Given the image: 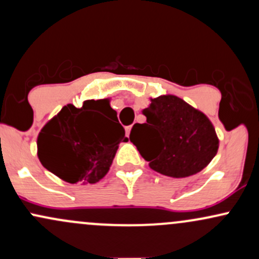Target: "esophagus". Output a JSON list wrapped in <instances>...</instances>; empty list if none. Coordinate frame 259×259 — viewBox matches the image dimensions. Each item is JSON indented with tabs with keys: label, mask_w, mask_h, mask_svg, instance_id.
<instances>
[{
	"label": "esophagus",
	"mask_w": 259,
	"mask_h": 259,
	"mask_svg": "<svg viewBox=\"0 0 259 259\" xmlns=\"http://www.w3.org/2000/svg\"><path fill=\"white\" fill-rule=\"evenodd\" d=\"M132 127H133L132 125H129V126L125 127V129H126V135H127V136L130 135V132H132Z\"/></svg>",
	"instance_id": "esophagus-1"
}]
</instances>
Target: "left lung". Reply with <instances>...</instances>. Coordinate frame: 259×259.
Listing matches in <instances>:
<instances>
[{
  "label": "left lung",
  "instance_id": "obj_1",
  "mask_svg": "<svg viewBox=\"0 0 259 259\" xmlns=\"http://www.w3.org/2000/svg\"><path fill=\"white\" fill-rule=\"evenodd\" d=\"M142 114L146 123L134 124L130 141L153 170L171 178L191 177L218 152L219 139L212 121L178 96L151 99Z\"/></svg>",
  "mask_w": 259,
  "mask_h": 259
}]
</instances>
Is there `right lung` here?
<instances>
[{
  "mask_svg": "<svg viewBox=\"0 0 259 259\" xmlns=\"http://www.w3.org/2000/svg\"><path fill=\"white\" fill-rule=\"evenodd\" d=\"M109 100L67 105L47 121L37 138V156L47 170L70 184H95L108 173L121 141H127Z\"/></svg>",
  "mask_w": 259,
  "mask_h": 259,
  "instance_id": "right-lung-1",
  "label": "right lung"
}]
</instances>
